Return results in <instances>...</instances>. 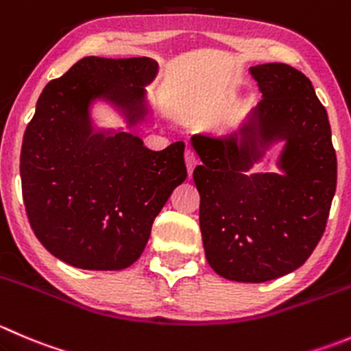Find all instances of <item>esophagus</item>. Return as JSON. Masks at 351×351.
<instances>
[{"label": "esophagus", "instance_id": "esophagus-1", "mask_svg": "<svg viewBox=\"0 0 351 351\" xmlns=\"http://www.w3.org/2000/svg\"><path fill=\"white\" fill-rule=\"evenodd\" d=\"M197 162H199V159H197V154L193 152V149H186V151H185V165H186V171H189L190 176H192V171H193V168L197 166Z\"/></svg>", "mask_w": 351, "mask_h": 351}]
</instances>
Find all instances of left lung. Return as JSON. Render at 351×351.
<instances>
[{
    "instance_id": "left-lung-1",
    "label": "left lung",
    "mask_w": 351,
    "mask_h": 351,
    "mask_svg": "<svg viewBox=\"0 0 351 351\" xmlns=\"http://www.w3.org/2000/svg\"><path fill=\"white\" fill-rule=\"evenodd\" d=\"M262 99L241 130L285 138L283 173L245 175L247 149L237 137L192 138L202 165L193 169L199 221L209 266L219 276L264 283L311 257L328 223L336 192V152L328 113L311 80L285 63L250 68ZM254 156V151H252Z\"/></svg>"
}]
</instances>
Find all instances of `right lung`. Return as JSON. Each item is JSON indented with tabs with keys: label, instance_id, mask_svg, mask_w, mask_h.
Returning a JSON list of instances; mask_svg holds the SVG:
<instances>
[{
	"label": "right lung",
	"instance_id": "1",
	"mask_svg": "<svg viewBox=\"0 0 351 351\" xmlns=\"http://www.w3.org/2000/svg\"><path fill=\"white\" fill-rule=\"evenodd\" d=\"M151 58L87 56L44 87L23 134L20 178L37 240L63 262L90 271L132 266L156 216L186 178L185 142L149 151L127 132L93 134L87 108L104 96L144 117Z\"/></svg>",
	"mask_w": 351,
	"mask_h": 351
}]
</instances>
